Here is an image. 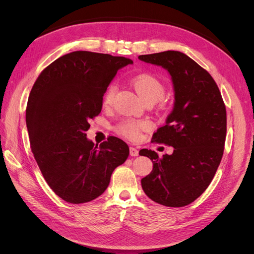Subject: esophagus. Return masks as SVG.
<instances>
[{
	"label": "esophagus",
	"mask_w": 254,
	"mask_h": 254,
	"mask_svg": "<svg viewBox=\"0 0 254 254\" xmlns=\"http://www.w3.org/2000/svg\"><path fill=\"white\" fill-rule=\"evenodd\" d=\"M129 153H130V156H131V157H136V156H139V150H137L134 147H130L129 148Z\"/></svg>",
	"instance_id": "34e87169"
}]
</instances>
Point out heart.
<instances>
[{
	"mask_svg": "<svg viewBox=\"0 0 254 254\" xmlns=\"http://www.w3.org/2000/svg\"><path fill=\"white\" fill-rule=\"evenodd\" d=\"M131 83L145 103H157L163 97L165 87L163 82L161 81L157 76L149 73L136 74L131 78ZM115 93H117V86L114 83H110L106 88L103 95V105L104 107L111 106ZM148 124L143 121H133V120H124L120 122L115 126V131L120 135L126 137L129 140H136L140 136L141 130L146 129Z\"/></svg>",
	"mask_w": 254,
	"mask_h": 254,
	"instance_id": "obj_1",
	"label": "heart"
}]
</instances>
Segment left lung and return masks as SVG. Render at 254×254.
I'll return each mask as SVG.
<instances>
[{"mask_svg": "<svg viewBox=\"0 0 254 254\" xmlns=\"http://www.w3.org/2000/svg\"><path fill=\"white\" fill-rule=\"evenodd\" d=\"M144 63L162 66L172 76L175 91L173 111L151 142L174 147L162 158L142 149L153 164L141 180L151 200L165 206L188 205L210 186L224 155L227 133L226 106L209 72L178 51L141 55Z\"/></svg>", "mask_w": 254, "mask_h": 254, "instance_id": "left-lung-1", "label": "left lung"}]
</instances>
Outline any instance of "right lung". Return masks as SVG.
<instances>
[{
	"label": "right lung",
	"mask_w": 254,
	"mask_h": 254,
	"mask_svg": "<svg viewBox=\"0 0 254 254\" xmlns=\"http://www.w3.org/2000/svg\"><path fill=\"white\" fill-rule=\"evenodd\" d=\"M132 60L76 51L38 76L29 93L26 126L30 148L54 193L64 201H92L129 156L128 145L109 136L99 147L87 139L89 121L101 113L106 88Z\"/></svg>",
	"instance_id": "right-lung-1"
}]
</instances>
